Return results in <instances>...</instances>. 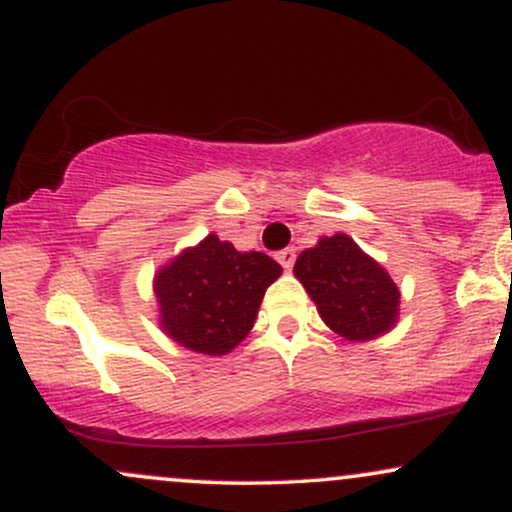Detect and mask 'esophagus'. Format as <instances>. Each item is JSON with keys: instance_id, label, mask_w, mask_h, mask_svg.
I'll return each instance as SVG.
<instances>
[{"instance_id": "obj_1", "label": "esophagus", "mask_w": 512, "mask_h": 512, "mask_svg": "<svg viewBox=\"0 0 512 512\" xmlns=\"http://www.w3.org/2000/svg\"><path fill=\"white\" fill-rule=\"evenodd\" d=\"M276 260H279L281 267H284L286 272H289V269L293 267V262H296V250H293V248H286V250H281L279 255H276Z\"/></svg>"}]
</instances>
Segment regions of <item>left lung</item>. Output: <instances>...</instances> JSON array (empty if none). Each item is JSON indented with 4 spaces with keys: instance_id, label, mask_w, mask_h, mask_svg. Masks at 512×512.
Returning a JSON list of instances; mask_svg holds the SVG:
<instances>
[{
    "instance_id": "left-lung-1",
    "label": "left lung",
    "mask_w": 512,
    "mask_h": 512,
    "mask_svg": "<svg viewBox=\"0 0 512 512\" xmlns=\"http://www.w3.org/2000/svg\"><path fill=\"white\" fill-rule=\"evenodd\" d=\"M293 274L313 298L322 322L346 342H370L397 325V284L346 233L322 236L315 248L303 250Z\"/></svg>"
}]
</instances>
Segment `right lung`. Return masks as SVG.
I'll list each match as a JSON object with an SVG mask.
<instances>
[{
	"label": "right lung",
	"instance_id": "1",
	"mask_svg": "<svg viewBox=\"0 0 512 512\" xmlns=\"http://www.w3.org/2000/svg\"><path fill=\"white\" fill-rule=\"evenodd\" d=\"M279 276L269 255L240 252L209 233L154 274L158 325L197 354H228L250 334L264 291Z\"/></svg>",
	"mask_w": 512,
	"mask_h": 512
}]
</instances>
